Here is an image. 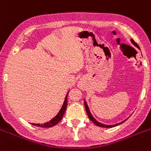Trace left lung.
<instances>
[{
	"instance_id": "8db88e82",
	"label": "left lung",
	"mask_w": 151,
	"mask_h": 151,
	"mask_svg": "<svg viewBox=\"0 0 151 151\" xmlns=\"http://www.w3.org/2000/svg\"><path fill=\"white\" fill-rule=\"evenodd\" d=\"M130 41H131V42H132V43H133V45H134V46H137V47L138 48L139 50H140V49H139V46H138V45H137V44L135 42L133 41V40H132V39H131ZM84 106H85V109H86L87 114H88V117H89V119H91V121H92L93 123H95V124L96 125V126H98V127H104V128H112V127H116V126H119V125L122 124V122H124L125 121H126V120L127 119L124 120V121H122V122H119V123H117V124H115V125H105V124H102V123H101V122H98V121H97V120L95 119L94 118V117H93L92 115H91V113L90 110H89V108H88V105H87V102H86V101H85V100H84Z\"/></svg>"
}]
</instances>
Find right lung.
<instances>
[{
  "label": "right lung",
  "instance_id": "add662e5",
  "mask_svg": "<svg viewBox=\"0 0 151 151\" xmlns=\"http://www.w3.org/2000/svg\"><path fill=\"white\" fill-rule=\"evenodd\" d=\"M68 94H69V91L67 93V95H66V98H65V100H64V102H63V105H62V108L60 109V111L58 112V114L55 116L54 118L52 119L49 121L47 122H45L43 124H40V123H32L33 126H36V127H42V128H49V127H52L55 125H56L58 123L62 118H63V115H64V112L66 111V109H67V96H68Z\"/></svg>",
  "mask_w": 151,
  "mask_h": 151
}]
</instances>
